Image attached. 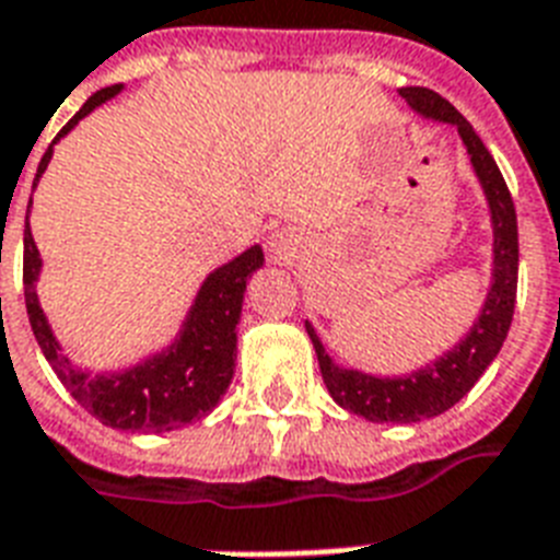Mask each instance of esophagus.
<instances>
[{"label": "esophagus", "instance_id": "1", "mask_svg": "<svg viewBox=\"0 0 560 560\" xmlns=\"http://www.w3.org/2000/svg\"><path fill=\"white\" fill-rule=\"evenodd\" d=\"M271 248H275V252L280 254V252H285V243H283V240H275V243H271Z\"/></svg>", "mask_w": 560, "mask_h": 560}]
</instances>
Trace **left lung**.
I'll list each match as a JSON object with an SVG mask.
<instances>
[{
    "label": "left lung",
    "instance_id": "obj_1",
    "mask_svg": "<svg viewBox=\"0 0 560 560\" xmlns=\"http://www.w3.org/2000/svg\"><path fill=\"white\" fill-rule=\"evenodd\" d=\"M400 96L423 117L457 125V133L472 156L475 174L487 191L492 225H495V262H492V285H489L487 303L469 335L432 366L406 374V377H372L354 369L335 366L317 331L312 329V323H306L329 395L343 409L372 423H418V420L435 418L452 409L501 352L512 314H515V294H518V217H515L510 188L503 183L501 168L489 154V148L475 133L472 125L460 117V110L435 91L418 85L400 88Z\"/></svg>",
    "mask_w": 560,
    "mask_h": 560
}]
</instances>
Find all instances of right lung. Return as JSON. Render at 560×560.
I'll return each mask as SVG.
<instances>
[{"instance_id": "add662e5", "label": "right lung", "mask_w": 560, "mask_h": 560, "mask_svg": "<svg viewBox=\"0 0 560 560\" xmlns=\"http://www.w3.org/2000/svg\"><path fill=\"white\" fill-rule=\"evenodd\" d=\"M122 85H110L88 96L73 119L57 133H68L85 114L103 105ZM54 140V142H57ZM54 142L42 156L36 179L48 168L54 154ZM34 179V186H36ZM31 208V202H27ZM39 252L31 237V225L25 223V257H22V283H25V308L36 343L48 360L62 386L73 395V400L103 420L105 427L128 429V432H168L206 418L220 397L229 389L234 377V360H237V323L243 312V294L246 280L254 269L262 266V248L252 246L231 262L220 266L214 275H208L202 283L197 303L188 314L186 329L168 352L148 358L145 363L125 369L119 374H88L77 369L59 349L57 337L50 331L48 320L36 300V277H39Z\"/></svg>"}]
</instances>
